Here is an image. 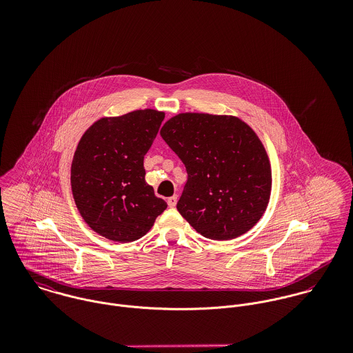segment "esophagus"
Listing matches in <instances>:
<instances>
[{"label":"esophagus","instance_id":"34e87169","mask_svg":"<svg viewBox=\"0 0 353 353\" xmlns=\"http://www.w3.org/2000/svg\"><path fill=\"white\" fill-rule=\"evenodd\" d=\"M176 201H178V197H176V196H172V197L167 199V203H168V206H170V208H175Z\"/></svg>","mask_w":353,"mask_h":353}]
</instances>
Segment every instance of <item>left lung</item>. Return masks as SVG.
<instances>
[{
	"label": "left lung",
	"instance_id": "obj_1",
	"mask_svg": "<svg viewBox=\"0 0 353 353\" xmlns=\"http://www.w3.org/2000/svg\"><path fill=\"white\" fill-rule=\"evenodd\" d=\"M160 136L188 171L176 209L189 224L213 241L252 230L272 189L269 157L252 128L232 115L182 112Z\"/></svg>",
	"mask_w": 353,
	"mask_h": 353
}]
</instances>
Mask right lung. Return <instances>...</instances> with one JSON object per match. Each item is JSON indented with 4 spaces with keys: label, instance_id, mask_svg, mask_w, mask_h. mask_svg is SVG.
<instances>
[{
    "label": "right lung",
    "instance_id": "1",
    "mask_svg": "<svg viewBox=\"0 0 353 353\" xmlns=\"http://www.w3.org/2000/svg\"><path fill=\"white\" fill-rule=\"evenodd\" d=\"M163 119L164 112L152 108L105 117L79 141L70 168L73 199L84 221L110 241L140 239L167 208L145 182L144 168Z\"/></svg>",
    "mask_w": 353,
    "mask_h": 353
}]
</instances>
